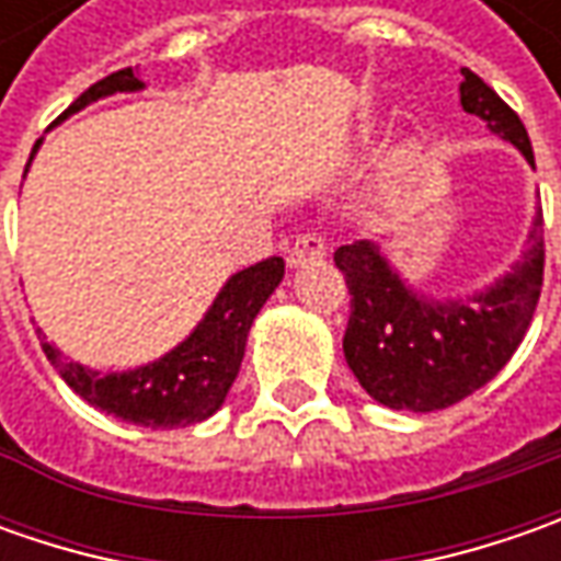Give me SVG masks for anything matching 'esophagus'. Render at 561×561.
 <instances>
[{
	"mask_svg": "<svg viewBox=\"0 0 561 561\" xmlns=\"http://www.w3.org/2000/svg\"><path fill=\"white\" fill-rule=\"evenodd\" d=\"M324 255H328V243H324L321 233H299L296 243L290 247V252H287V262H290V268H299V265L318 262Z\"/></svg>",
	"mask_w": 561,
	"mask_h": 561,
	"instance_id": "obj_1",
	"label": "esophagus"
}]
</instances>
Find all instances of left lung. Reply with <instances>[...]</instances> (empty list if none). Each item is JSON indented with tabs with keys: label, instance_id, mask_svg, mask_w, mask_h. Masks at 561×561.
I'll return each mask as SVG.
<instances>
[{
	"label": "left lung",
	"instance_id": "1",
	"mask_svg": "<svg viewBox=\"0 0 561 561\" xmlns=\"http://www.w3.org/2000/svg\"><path fill=\"white\" fill-rule=\"evenodd\" d=\"M462 77L465 112L486 121L534 164L522 118L474 71L462 68ZM543 208H537L528 249L506 277L446 302L405 287L368 240L336 249V268L353 296L343 353L365 393L390 409L434 412L481 390L528 334L543 287Z\"/></svg>",
	"mask_w": 561,
	"mask_h": 561
}]
</instances>
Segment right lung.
<instances>
[{"label": "right lung", "mask_w": 561, "mask_h": 561, "mask_svg": "<svg viewBox=\"0 0 561 561\" xmlns=\"http://www.w3.org/2000/svg\"><path fill=\"white\" fill-rule=\"evenodd\" d=\"M134 90H142V80L134 77V68L115 71L93 83L87 93H80L65 112V118L96 99L112 96V93H134ZM36 149H39V140L33 146V152ZM280 277H284L280 255H271L252 268L237 271L221 287L203 321L196 324V331L186 336L181 346H174L159 362H149L142 368L121 371V375H99L77 362H68L43 336V331H36V336L61 380L90 405H96L115 419L152 427V431L186 427L221 409L247 353L249 328L259 309L265 306V299L280 284Z\"/></svg>", "instance_id": "right-lung-1"}]
</instances>
